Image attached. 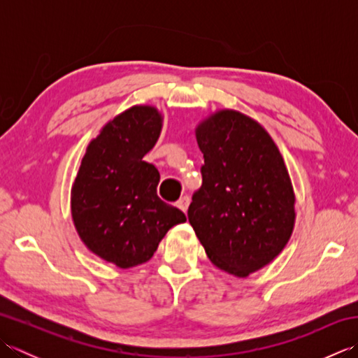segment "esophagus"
<instances>
[{
    "label": "esophagus",
    "mask_w": 358,
    "mask_h": 358,
    "mask_svg": "<svg viewBox=\"0 0 358 358\" xmlns=\"http://www.w3.org/2000/svg\"><path fill=\"white\" fill-rule=\"evenodd\" d=\"M189 203H191V200H189V196L187 195H183L181 196V199L177 201V206L183 210V212H186L187 210V208H189Z\"/></svg>",
    "instance_id": "obj_1"
}]
</instances>
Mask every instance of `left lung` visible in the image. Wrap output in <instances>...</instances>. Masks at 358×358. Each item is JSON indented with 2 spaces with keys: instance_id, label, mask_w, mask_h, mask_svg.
Returning <instances> with one entry per match:
<instances>
[{
  "instance_id": "8db88e82",
  "label": "left lung",
  "mask_w": 358,
  "mask_h": 358,
  "mask_svg": "<svg viewBox=\"0 0 358 358\" xmlns=\"http://www.w3.org/2000/svg\"><path fill=\"white\" fill-rule=\"evenodd\" d=\"M195 135L203 185L192 195L189 223L217 268L248 277L283 250L294 229L283 157L271 135L237 110H218Z\"/></svg>"
}]
</instances>
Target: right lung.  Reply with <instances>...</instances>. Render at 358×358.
Wrapping results in <instances>:
<instances>
[{
  "mask_svg": "<svg viewBox=\"0 0 358 358\" xmlns=\"http://www.w3.org/2000/svg\"><path fill=\"white\" fill-rule=\"evenodd\" d=\"M162 115L134 106L90 141L72 187V218L83 243L118 268L146 263L186 215L157 195L159 172L143 157L155 146Z\"/></svg>",
  "mask_w": 358,
  "mask_h": 358,
  "instance_id": "obj_1",
  "label": "right lung"
}]
</instances>
